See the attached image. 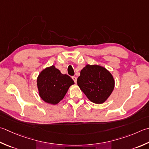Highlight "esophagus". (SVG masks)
Returning a JSON list of instances; mask_svg holds the SVG:
<instances>
[{"label": "esophagus", "instance_id": "esophagus-1", "mask_svg": "<svg viewBox=\"0 0 149 149\" xmlns=\"http://www.w3.org/2000/svg\"><path fill=\"white\" fill-rule=\"evenodd\" d=\"M72 79L74 81V82L76 83H77V77H75V76H73L72 77Z\"/></svg>", "mask_w": 149, "mask_h": 149}]
</instances>
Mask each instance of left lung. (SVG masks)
Wrapping results in <instances>:
<instances>
[{
	"mask_svg": "<svg viewBox=\"0 0 149 149\" xmlns=\"http://www.w3.org/2000/svg\"><path fill=\"white\" fill-rule=\"evenodd\" d=\"M77 85L90 101L102 104L112 93L115 81L111 73L104 67L86 65L81 70Z\"/></svg>",
	"mask_w": 149,
	"mask_h": 149,
	"instance_id": "1",
	"label": "left lung"
}]
</instances>
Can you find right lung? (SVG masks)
<instances>
[{
	"mask_svg": "<svg viewBox=\"0 0 149 149\" xmlns=\"http://www.w3.org/2000/svg\"><path fill=\"white\" fill-rule=\"evenodd\" d=\"M74 81L66 74H61L54 65L46 67L37 79L39 95L46 103L57 104L63 100Z\"/></svg>",
	"mask_w": 149,
	"mask_h": 149,
	"instance_id": "right-lung-1",
	"label": "right lung"
}]
</instances>
